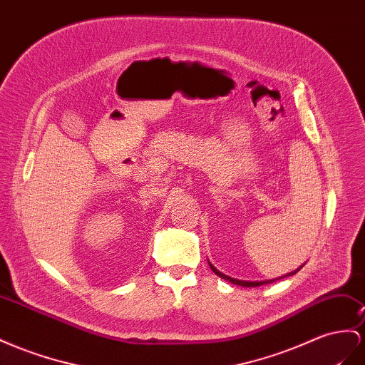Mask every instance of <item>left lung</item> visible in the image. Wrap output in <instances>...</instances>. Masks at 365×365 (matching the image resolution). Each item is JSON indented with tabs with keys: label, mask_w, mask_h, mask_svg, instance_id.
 <instances>
[{
	"label": "left lung",
	"mask_w": 365,
	"mask_h": 365,
	"mask_svg": "<svg viewBox=\"0 0 365 365\" xmlns=\"http://www.w3.org/2000/svg\"><path fill=\"white\" fill-rule=\"evenodd\" d=\"M209 265H210V269L213 270V273L218 274L220 278H222V279H225V281H229V282H232V284L241 285V287H259V285H264V284H270V282H273V281L281 279V278H285V277H292V274H294V273H297V272H299V269H302V265H301L299 269H297V270H294V272H290V273H287V274H284V277H279V278H277V279H265V281H244V279H236V278H232V277H227V274L221 273L218 269L213 267V264H210V261H209Z\"/></svg>",
	"instance_id": "1"
}]
</instances>
